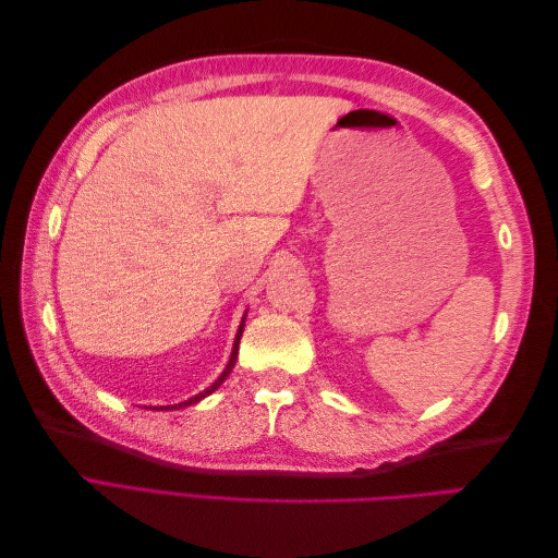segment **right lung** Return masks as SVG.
I'll return each mask as SVG.
<instances>
[{"instance_id":"right-lung-1","label":"right lung","mask_w":558,"mask_h":558,"mask_svg":"<svg viewBox=\"0 0 558 558\" xmlns=\"http://www.w3.org/2000/svg\"><path fill=\"white\" fill-rule=\"evenodd\" d=\"M242 330H244V324L240 326V330H238V340H234V347H232V356H230V361H228V365H226V369H223V375L221 377H218L209 388H205V391H202V393H197L195 398H189V400H185V402H179V404H174V408H165V410H179V408H189V404H195V402H199L202 398H207L209 393H214L216 391V388L218 386H221L223 384V379L230 375V369H232V365H234V361H238V349H240V337H242ZM156 410V408H154ZM162 410V408H160Z\"/></svg>"}]
</instances>
